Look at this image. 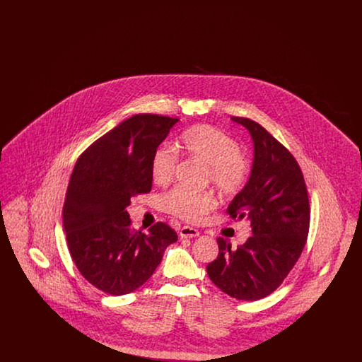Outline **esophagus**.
Segmentation results:
<instances>
[{
    "label": "esophagus",
    "mask_w": 362,
    "mask_h": 362,
    "mask_svg": "<svg viewBox=\"0 0 362 362\" xmlns=\"http://www.w3.org/2000/svg\"><path fill=\"white\" fill-rule=\"evenodd\" d=\"M179 236L182 239H191V238L199 236V232L195 228H191V226H182L179 229Z\"/></svg>",
    "instance_id": "34e87169"
}]
</instances>
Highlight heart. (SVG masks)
Here are the masks:
<instances>
[{
  "label": "heart",
  "instance_id": "1",
  "mask_svg": "<svg viewBox=\"0 0 362 362\" xmlns=\"http://www.w3.org/2000/svg\"><path fill=\"white\" fill-rule=\"evenodd\" d=\"M187 155L206 165V180L224 195H235L248 180L250 158L239 149L235 138L223 130L198 124L189 127L179 138ZM177 165V155L173 146L158 145L151 157V176L156 185L164 186L173 180ZM165 209L179 218L198 223L216 206L210 192H195L177 187L164 197Z\"/></svg>",
  "mask_w": 362,
  "mask_h": 362
}]
</instances>
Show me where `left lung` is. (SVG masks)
I'll use <instances>...</instances> for the list:
<instances>
[{
    "label": "left lung",
    "instance_id": "left-lung-1",
    "mask_svg": "<svg viewBox=\"0 0 362 362\" xmlns=\"http://www.w3.org/2000/svg\"><path fill=\"white\" fill-rule=\"evenodd\" d=\"M230 119L250 132L254 161L248 182L226 211L232 218H247L252 236L236 250L218 238V257L206 270L228 296L254 301L274 292L300 258L310 229V201L292 153L257 122Z\"/></svg>",
    "mask_w": 362,
    "mask_h": 362
}]
</instances>
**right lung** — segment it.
Segmentation results:
<instances>
[{"mask_svg": "<svg viewBox=\"0 0 362 362\" xmlns=\"http://www.w3.org/2000/svg\"><path fill=\"white\" fill-rule=\"evenodd\" d=\"M177 122L153 114L130 117L76 161L62 211L68 248L81 276L108 294L142 286L177 240L164 223L148 233L133 229L126 210L134 195L152 189L151 157Z\"/></svg>", "mask_w": 362, "mask_h": 362, "instance_id": "obj_1", "label": "right lung"}]
</instances>
